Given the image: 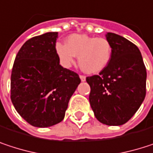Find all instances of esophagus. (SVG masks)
Here are the masks:
<instances>
[{"label": "esophagus", "instance_id": "obj_1", "mask_svg": "<svg viewBox=\"0 0 153 153\" xmlns=\"http://www.w3.org/2000/svg\"><path fill=\"white\" fill-rule=\"evenodd\" d=\"M79 79H80L81 81H85L86 80V77L84 76V75H79Z\"/></svg>", "mask_w": 153, "mask_h": 153}]
</instances>
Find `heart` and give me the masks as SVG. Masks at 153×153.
<instances>
[{
  "label": "heart",
  "instance_id": "obj_1",
  "mask_svg": "<svg viewBox=\"0 0 153 153\" xmlns=\"http://www.w3.org/2000/svg\"><path fill=\"white\" fill-rule=\"evenodd\" d=\"M55 50L64 67L70 68L78 56L81 69L90 74L104 71L112 57V46L106 38L88 34H71L66 38L65 44L56 43Z\"/></svg>",
  "mask_w": 153,
  "mask_h": 153
}]
</instances>
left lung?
Returning a JSON list of instances; mask_svg holds the SVG:
<instances>
[{
    "instance_id": "obj_1",
    "label": "left lung",
    "mask_w": 153,
    "mask_h": 153,
    "mask_svg": "<svg viewBox=\"0 0 153 153\" xmlns=\"http://www.w3.org/2000/svg\"><path fill=\"white\" fill-rule=\"evenodd\" d=\"M106 39L112 57L99 75L87 77L89 103L96 118L108 126H120L137 112L146 94V69L141 52L134 43L112 33Z\"/></svg>"
}]
</instances>
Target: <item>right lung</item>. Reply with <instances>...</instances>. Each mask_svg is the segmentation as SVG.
Wrapping results in <instances>:
<instances>
[{"mask_svg": "<svg viewBox=\"0 0 153 153\" xmlns=\"http://www.w3.org/2000/svg\"><path fill=\"white\" fill-rule=\"evenodd\" d=\"M58 33L49 32L25 42L11 73L12 104L19 115L37 128L61 122L80 83L79 75L59 65L55 46Z\"/></svg>", "mask_w": 153, "mask_h": 153, "instance_id": "right-lung-1", "label": "right lung"}]
</instances>
